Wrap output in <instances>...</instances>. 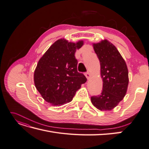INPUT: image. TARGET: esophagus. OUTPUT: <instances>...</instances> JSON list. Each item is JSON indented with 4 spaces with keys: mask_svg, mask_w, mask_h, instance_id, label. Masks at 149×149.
<instances>
[{
    "mask_svg": "<svg viewBox=\"0 0 149 149\" xmlns=\"http://www.w3.org/2000/svg\"><path fill=\"white\" fill-rule=\"evenodd\" d=\"M85 75H86V77L87 80H89L91 79V76H92V75H91V74L89 72H87V73H86Z\"/></svg>",
    "mask_w": 149,
    "mask_h": 149,
    "instance_id": "esophagus-1",
    "label": "esophagus"
}]
</instances>
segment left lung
Segmentation results:
<instances>
[{
	"label": "left lung",
	"instance_id": "1",
	"mask_svg": "<svg viewBox=\"0 0 149 149\" xmlns=\"http://www.w3.org/2000/svg\"><path fill=\"white\" fill-rule=\"evenodd\" d=\"M94 50L100 62L102 91L91 97L92 104L101 111H111L118 106L127 92L129 79L127 63L111 42L103 40L93 43Z\"/></svg>",
	"mask_w": 149,
	"mask_h": 149
}]
</instances>
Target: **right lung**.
Here are the masks:
<instances>
[{
	"instance_id": "1",
	"label": "right lung",
	"mask_w": 149,
	"mask_h": 149,
	"mask_svg": "<svg viewBox=\"0 0 149 149\" xmlns=\"http://www.w3.org/2000/svg\"><path fill=\"white\" fill-rule=\"evenodd\" d=\"M84 45L61 38L52 44L38 61L34 82L44 100L52 106L70 102L87 79L77 71L75 53Z\"/></svg>"
}]
</instances>
